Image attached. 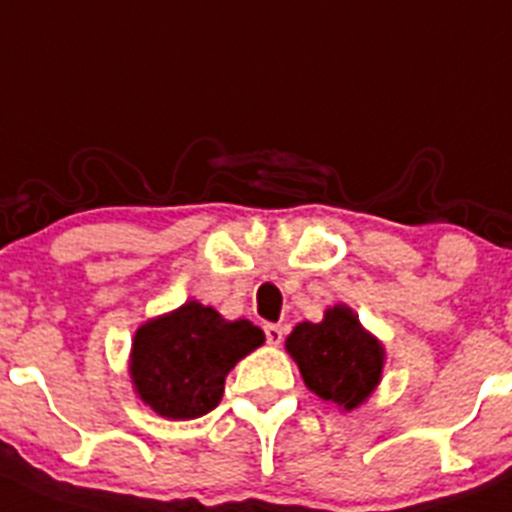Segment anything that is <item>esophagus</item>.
I'll return each mask as SVG.
<instances>
[{"instance_id":"obj_1","label":"esophagus","mask_w":512,"mask_h":512,"mask_svg":"<svg viewBox=\"0 0 512 512\" xmlns=\"http://www.w3.org/2000/svg\"><path fill=\"white\" fill-rule=\"evenodd\" d=\"M264 332H266V342L274 344V347H279L281 339H284V326H281V324H266Z\"/></svg>"}]
</instances>
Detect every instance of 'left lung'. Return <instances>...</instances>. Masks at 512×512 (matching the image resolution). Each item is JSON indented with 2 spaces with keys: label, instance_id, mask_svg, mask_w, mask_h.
<instances>
[{
  "label": "left lung",
  "instance_id": "1",
  "mask_svg": "<svg viewBox=\"0 0 512 512\" xmlns=\"http://www.w3.org/2000/svg\"><path fill=\"white\" fill-rule=\"evenodd\" d=\"M286 352L306 387L342 412L364 405L382 382L384 344L347 304L329 306L316 324H296L286 337Z\"/></svg>",
  "mask_w": 512,
  "mask_h": 512
}]
</instances>
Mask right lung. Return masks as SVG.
I'll list each match as a JSON object with an SVG mask.
<instances>
[{
  "mask_svg": "<svg viewBox=\"0 0 512 512\" xmlns=\"http://www.w3.org/2000/svg\"><path fill=\"white\" fill-rule=\"evenodd\" d=\"M266 342L248 319L228 321L213 306L186 301L138 326L128 372L135 394L165 420H196L221 402L236 362Z\"/></svg>",
  "mask_w": 512,
  "mask_h": 512,
  "instance_id": "obj_1",
  "label": "right lung"
}]
</instances>
